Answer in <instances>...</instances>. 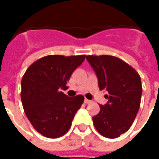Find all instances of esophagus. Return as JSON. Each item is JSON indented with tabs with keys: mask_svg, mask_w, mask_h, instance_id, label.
<instances>
[{
	"mask_svg": "<svg viewBox=\"0 0 159 159\" xmlns=\"http://www.w3.org/2000/svg\"><path fill=\"white\" fill-rule=\"evenodd\" d=\"M91 102V101H89V100H88V99H84V103L85 104H89Z\"/></svg>",
	"mask_w": 159,
	"mask_h": 159,
	"instance_id": "34e87169",
	"label": "esophagus"
}]
</instances>
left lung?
<instances>
[{
	"mask_svg": "<svg viewBox=\"0 0 159 159\" xmlns=\"http://www.w3.org/2000/svg\"><path fill=\"white\" fill-rule=\"evenodd\" d=\"M86 59L98 78L101 90L108 99L100 105V112L93 116L97 132L107 138H116L127 132L140 107L142 82L140 75L126 62L111 55H88Z\"/></svg>",
	"mask_w": 159,
	"mask_h": 159,
	"instance_id": "obj_1",
	"label": "left lung"
}]
</instances>
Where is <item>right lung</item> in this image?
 <instances>
[{"mask_svg": "<svg viewBox=\"0 0 159 159\" xmlns=\"http://www.w3.org/2000/svg\"><path fill=\"white\" fill-rule=\"evenodd\" d=\"M85 55H48L31 64L21 80V99L25 114L34 129L44 137L57 138L66 133L84 102L83 95L69 97L70 76Z\"/></svg>", "mask_w": 159, "mask_h": 159, "instance_id": "obj_1", "label": "right lung"}]
</instances>
